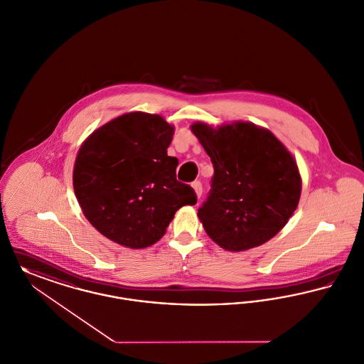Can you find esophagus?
<instances>
[{"label": "esophagus", "mask_w": 364, "mask_h": 364, "mask_svg": "<svg viewBox=\"0 0 364 364\" xmlns=\"http://www.w3.org/2000/svg\"><path fill=\"white\" fill-rule=\"evenodd\" d=\"M191 186H193V191L196 193V196L200 198V195H202V183L200 181H193Z\"/></svg>", "instance_id": "1"}]
</instances>
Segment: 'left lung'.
<instances>
[{
    "label": "left lung",
    "mask_w": 364,
    "mask_h": 364,
    "mask_svg": "<svg viewBox=\"0 0 364 364\" xmlns=\"http://www.w3.org/2000/svg\"><path fill=\"white\" fill-rule=\"evenodd\" d=\"M214 166L212 190L198 210L209 237L228 252L257 247L297 209L301 176L291 152L268 129L235 121L191 125Z\"/></svg>",
    "instance_id": "8db88e82"
}]
</instances>
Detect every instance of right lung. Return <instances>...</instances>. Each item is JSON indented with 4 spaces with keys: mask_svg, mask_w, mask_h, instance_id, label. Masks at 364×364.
<instances>
[{
    "mask_svg": "<svg viewBox=\"0 0 364 364\" xmlns=\"http://www.w3.org/2000/svg\"><path fill=\"white\" fill-rule=\"evenodd\" d=\"M174 127L164 117L127 112L96 129L77 154L73 186L86 220L109 240L144 249L165 235L196 195L176 178L168 155Z\"/></svg>",
    "mask_w": 364,
    "mask_h": 364,
    "instance_id": "obj_1",
    "label": "right lung"
}]
</instances>
